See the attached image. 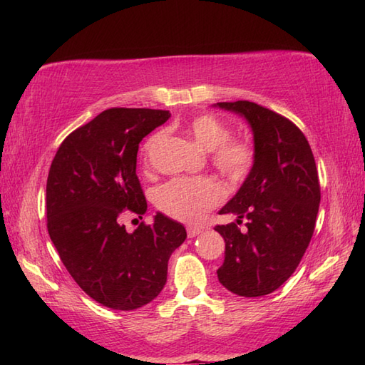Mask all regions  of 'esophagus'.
<instances>
[{
	"label": "esophagus",
	"mask_w": 365,
	"mask_h": 365,
	"mask_svg": "<svg viewBox=\"0 0 365 365\" xmlns=\"http://www.w3.org/2000/svg\"><path fill=\"white\" fill-rule=\"evenodd\" d=\"M187 232H188V237L192 238V237H196V235H199V234H202L204 229H202V227H196V226H188Z\"/></svg>",
	"instance_id": "obj_1"
}]
</instances>
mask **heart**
Instances as JSON below:
<instances>
[{
    "instance_id": "heart-1",
    "label": "heart",
    "mask_w": 365,
    "mask_h": 365,
    "mask_svg": "<svg viewBox=\"0 0 365 365\" xmlns=\"http://www.w3.org/2000/svg\"><path fill=\"white\" fill-rule=\"evenodd\" d=\"M192 141L210 152L213 168L230 180L246 177L254 165L255 150L243 138H232L230 128L215 114L205 113L188 120L185 125ZM163 141L161 133H153L144 143L141 158L144 166L150 165V158ZM222 188L212 178H173L155 190L153 200L163 213L175 220L195 222L218 205L222 200Z\"/></svg>"
}]
</instances>
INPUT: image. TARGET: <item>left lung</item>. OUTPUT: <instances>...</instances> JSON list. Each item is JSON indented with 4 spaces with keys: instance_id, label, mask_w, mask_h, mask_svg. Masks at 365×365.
<instances>
[{
    "instance_id": "obj_1",
    "label": "left lung",
    "mask_w": 365,
    "mask_h": 365,
    "mask_svg": "<svg viewBox=\"0 0 365 365\" xmlns=\"http://www.w3.org/2000/svg\"><path fill=\"white\" fill-rule=\"evenodd\" d=\"M216 105L245 115L255 150L250 175L220 212L237 215V222L215 226L226 242L216 273L238 297H263L294 273L311 243L320 205L319 173L311 145L290 119L247 100ZM243 219L242 232L237 224Z\"/></svg>"
}]
</instances>
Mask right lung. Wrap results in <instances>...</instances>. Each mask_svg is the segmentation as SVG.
Listing matches in <instances>:
<instances>
[{"mask_svg":"<svg viewBox=\"0 0 365 365\" xmlns=\"http://www.w3.org/2000/svg\"><path fill=\"white\" fill-rule=\"evenodd\" d=\"M170 118L149 108H111L68 135L46 180V229L83 292L115 311H135L160 294L168 262L185 238L180 222L158 213L135 232L147 200L136 175L139 143Z\"/></svg>","mask_w":365,"mask_h":365,"instance_id":"1","label":"right lung"}]
</instances>
